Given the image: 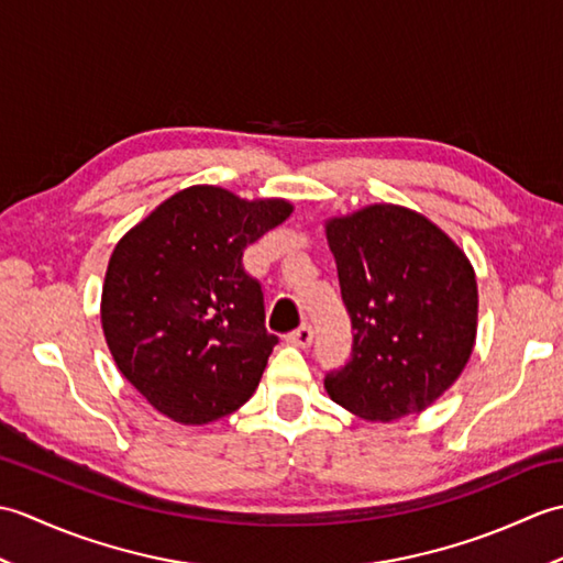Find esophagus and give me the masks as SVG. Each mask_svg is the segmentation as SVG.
Segmentation results:
<instances>
[{
	"label": "esophagus",
	"instance_id": "obj_1",
	"mask_svg": "<svg viewBox=\"0 0 563 563\" xmlns=\"http://www.w3.org/2000/svg\"><path fill=\"white\" fill-rule=\"evenodd\" d=\"M312 339H314V331L309 324H302L300 329H295L292 333H288V343L297 345V349H307V345L312 343Z\"/></svg>",
	"mask_w": 563,
	"mask_h": 563
}]
</instances>
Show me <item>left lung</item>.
Segmentation results:
<instances>
[{
    "mask_svg": "<svg viewBox=\"0 0 563 563\" xmlns=\"http://www.w3.org/2000/svg\"><path fill=\"white\" fill-rule=\"evenodd\" d=\"M351 361L324 377L329 397L367 421L421 413L454 385L476 339L470 258L438 224L377 202L327 220Z\"/></svg>",
    "mask_w": 563,
    "mask_h": 563,
    "instance_id": "8db88e82",
    "label": "left lung"
}]
</instances>
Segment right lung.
Wrapping results in <instances>:
<instances>
[{"label":"right lung","mask_w":563,"mask_h":563,"mask_svg":"<svg viewBox=\"0 0 563 563\" xmlns=\"http://www.w3.org/2000/svg\"><path fill=\"white\" fill-rule=\"evenodd\" d=\"M283 198L218 186L166 198L115 244L101 327L123 377L184 426L230 416L256 391L278 336L244 249L290 218Z\"/></svg>","instance_id":"1"}]
</instances>
